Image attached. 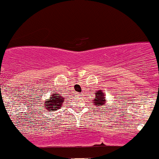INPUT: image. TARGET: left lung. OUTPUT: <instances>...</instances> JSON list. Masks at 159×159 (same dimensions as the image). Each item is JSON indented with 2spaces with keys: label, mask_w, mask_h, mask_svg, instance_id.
Listing matches in <instances>:
<instances>
[{
  "label": "left lung",
  "mask_w": 159,
  "mask_h": 159,
  "mask_svg": "<svg viewBox=\"0 0 159 159\" xmlns=\"http://www.w3.org/2000/svg\"><path fill=\"white\" fill-rule=\"evenodd\" d=\"M105 99H106V98H105V94L102 92V90L96 91L95 98H94L92 103H93L95 106H98V107L101 108L103 106H107V105L105 104V102H106V100Z\"/></svg>",
  "instance_id": "left-lung-1"
}]
</instances>
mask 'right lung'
<instances>
[{
	"label": "right lung",
	"mask_w": 159,
	"mask_h": 159,
	"mask_svg": "<svg viewBox=\"0 0 159 159\" xmlns=\"http://www.w3.org/2000/svg\"><path fill=\"white\" fill-rule=\"evenodd\" d=\"M51 96L52 97L50 98V99L48 101H46V103H43V107H45L47 111H49V110L56 111L62 106V102L65 101V98H63L60 94H57L56 92L51 94Z\"/></svg>",
	"instance_id": "right-lung-1"
}]
</instances>
